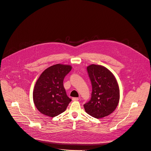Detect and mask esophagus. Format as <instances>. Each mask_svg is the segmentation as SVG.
Segmentation results:
<instances>
[{
	"label": "esophagus",
	"mask_w": 151,
	"mask_h": 151,
	"mask_svg": "<svg viewBox=\"0 0 151 151\" xmlns=\"http://www.w3.org/2000/svg\"><path fill=\"white\" fill-rule=\"evenodd\" d=\"M78 100H79L78 97H73V98H72V100H73V101H78Z\"/></svg>",
	"instance_id": "1"
}]
</instances>
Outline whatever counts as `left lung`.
<instances>
[{"label":"left lung","mask_w":151,"mask_h":151,"mask_svg":"<svg viewBox=\"0 0 151 151\" xmlns=\"http://www.w3.org/2000/svg\"><path fill=\"white\" fill-rule=\"evenodd\" d=\"M92 85L91 97L83 104L85 112L96 118L112 113L118 104L119 90L114 75L107 68L96 64L87 67Z\"/></svg>","instance_id":"left-lung-1"}]
</instances>
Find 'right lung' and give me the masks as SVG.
Listing matches in <instances>:
<instances>
[{
	"label": "right lung",
	"instance_id": "obj_1",
	"mask_svg": "<svg viewBox=\"0 0 151 151\" xmlns=\"http://www.w3.org/2000/svg\"><path fill=\"white\" fill-rule=\"evenodd\" d=\"M71 69L69 65L57 64L40 75L35 85L33 97L41 114L54 117L66 111L72 100L67 96L63 80Z\"/></svg>",
	"mask_w": 151,
	"mask_h": 151
}]
</instances>
